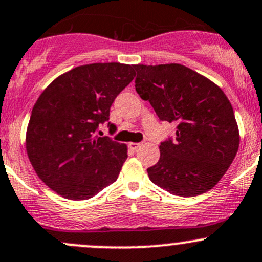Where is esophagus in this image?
Instances as JSON below:
<instances>
[{
    "label": "esophagus",
    "mask_w": 262,
    "mask_h": 262,
    "mask_svg": "<svg viewBox=\"0 0 262 262\" xmlns=\"http://www.w3.org/2000/svg\"><path fill=\"white\" fill-rule=\"evenodd\" d=\"M142 145V143H133V142H130L128 144V146H129V149H132V150H137L138 148H139V146Z\"/></svg>",
    "instance_id": "34e87169"
}]
</instances>
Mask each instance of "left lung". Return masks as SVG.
I'll use <instances>...</instances> for the list:
<instances>
[{
  "instance_id": "1",
  "label": "left lung",
  "mask_w": 262,
  "mask_h": 262,
  "mask_svg": "<svg viewBox=\"0 0 262 262\" xmlns=\"http://www.w3.org/2000/svg\"><path fill=\"white\" fill-rule=\"evenodd\" d=\"M136 91L160 120L177 124L175 140L160 144V159L148 168L155 185L178 196L214 188L237 153L234 109L214 82L183 64H136Z\"/></svg>"
}]
</instances>
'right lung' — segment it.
Here are the masks:
<instances>
[{
	"mask_svg": "<svg viewBox=\"0 0 262 262\" xmlns=\"http://www.w3.org/2000/svg\"><path fill=\"white\" fill-rule=\"evenodd\" d=\"M134 77V66L92 63L61 74L42 92L28 122L26 150L48 188L66 199L87 200L116 182L128 149L96 132Z\"/></svg>",
	"mask_w": 262,
	"mask_h": 262,
	"instance_id": "1",
	"label": "right lung"
}]
</instances>
